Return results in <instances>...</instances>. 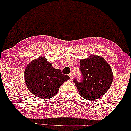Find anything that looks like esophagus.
<instances>
[{"instance_id": "34e87169", "label": "esophagus", "mask_w": 131, "mask_h": 131, "mask_svg": "<svg viewBox=\"0 0 131 131\" xmlns=\"http://www.w3.org/2000/svg\"><path fill=\"white\" fill-rule=\"evenodd\" d=\"M69 77H70V79L71 80H72L73 79V74L72 73H70L69 74Z\"/></svg>"}]
</instances>
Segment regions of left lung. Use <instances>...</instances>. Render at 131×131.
<instances>
[{
    "instance_id": "left-lung-1",
    "label": "left lung",
    "mask_w": 131,
    "mask_h": 131,
    "mask_svg": "<svg viewBox=\"0 0 131 131\" xmlns=\"http://www.w3.org/2000/svg\"><path fill=\"white\" fill-rule=\"evenodd\" d=\"M82 82L74 79L73 82L80 96L93 100L105 94L113 80L111 68L103 57L91 55L80 61Z\"/></svg>"
}]
</instances>
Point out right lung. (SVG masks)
Wrapping results in <instances>:
<instances>
[{
	"instance_id": "obj_1",
	"label": "right lung",
	"mask_w": 131,
	"mask_h": 131,
	"mask_svg": "<svg viewBox=\"0 0 131 131\" xmlns=\"http://www.w3.org/2000/svg\"><path fill=\"white\" fill-rule=\"evenodd\" d=\"M69 78L62 74L61 70L53 68L44 57L33 60L24 70V80L28 89L41 99L55 96L59 87Z\"/></svg>"
}]
</instances>
